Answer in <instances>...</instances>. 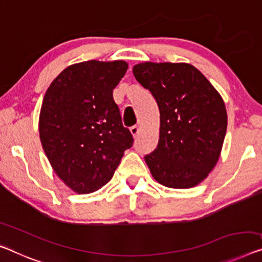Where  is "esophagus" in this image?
<instances>
[{"label": "esophagus", "instance_id": "34e87169", "mask_svg": "<svg viewBox=\"0 0 262 262\" xmlns=\"http://www.w3.org/2000/svg\"><path fill=\"white\" fill-rule=\"evenodd\" d=\"M140 129H141V127L140 126H133L132 128H130V133H132V135L133 136H136L140 133Z\"/></svg>", "mask_w": 262, "mask_h": 262}]
</instances>
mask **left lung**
I'll use <instances>...</instances> for the list:
<instances>
[{
  "label": "left lung",
  "mask_w": 262,
  "mask_h": 262,
  "mask_svg": "<svg viewBox=\"0 0 262 262\" xmlns=\"http://www.w3.org/2000/svg\"><path fill=\"white\" fill-rule=\"evenodd\" d=\"M160 111L158 148L144 156L162 186L187 189L208 177L220 158L227 129L224 100L194 66L142 62L133 67Z\"/></svg>",
  "instance_id": "1"
}]
</instances>
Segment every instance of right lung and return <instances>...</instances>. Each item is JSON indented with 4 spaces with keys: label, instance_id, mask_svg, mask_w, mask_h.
Listing matches in <instances>:
<instances>
[{
    "label": "right lung",
    "instance_id": "1",
    "mask_svg": "<svg viewBox=\"0 0 262 262\" xmlns=\"http://www.w3.org/2000/svg\"><path fill=\"white\" fill-rule=\"evenodd\" d=\"M127 69L122 60L74 63L45 94L38 119L42 147L55 174L77 194L106 185L133 144L113 99Z\"/></svg>",
    "mask_w": 262,
    "mask_h": 262
}]
</instances>
